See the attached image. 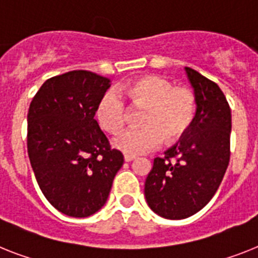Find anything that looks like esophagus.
Listing matches in <instances>:
<instances>
[{"instance_id": "obj_1", "label": "esophagus", "mask_w": 258, "mask_h": 258, "mask_svg": "<svg viewBox=\"0 0 258 258\" xmlns=\"http://www.w3.org/2000/svg\"><path fill=\"white\" fill-rule=\"evenodd\" d=\"M136 159V156H133V155H127V153H125L124 155V161L125 162H130V161H133V160H135Z\"/></svg>"}]
</instances>
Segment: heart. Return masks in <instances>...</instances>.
<instances>
[{"mask_svg": "<svg viewBox=\"0 0 258 258\" xmlns=\"http://www.w3.org/2000/svg\"><path fill=\"white\" fill-rule=\"evenodd\" d=\"M107 90L97 107V118L106 131L119 133L125 125L128 99L133 107H146L140 128L127 130L114 139V147L127 155H142L166 142L181 139L191 125L197 110L196 94L185 86H174L160 76H143Z\"/></svg>", "mask_w": 258, "mask_h": 258, "instance_id": "obj_1", "label": "heart"}]
</instances>
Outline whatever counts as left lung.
Masks as SVG:
<instances>
[{
    "label": "left lung",
    "instance_id": "8db88e82",
    "mask_svg": "<svg viewBox=\"0 0 258 258\" xmlns=\"http://www.w3.org/2000/svg\"><path fill=\"white\" fill-rule=\"evenodd\" d=\"M197 111L189 131L153 160L144 186L147 203L165 219H185L211 201L229 162L231 109L215 82L185 67Z\"/></svg>",
    "mask_w": 258,
    "mask_h": 258
}]
</instances>
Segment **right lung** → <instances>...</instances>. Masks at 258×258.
<instances>
[{
    "mask_svg": "<svg viewBox=\"0 0 258 258\" xmlns=\"http://www.w3.org/2000/svg\"><path fill=\"white\" fill-rule=\"evenodd\" d=\"M110 80L72 71L40 86L27 114V152L52 206L73 218L96 214L107 201L123 155L94 119Z\"/></svg>",
    "mask_w": 258,
    "mask_h": 258,
    "instance_id": "1",
    "label": "right lung"
}]
</instances>
